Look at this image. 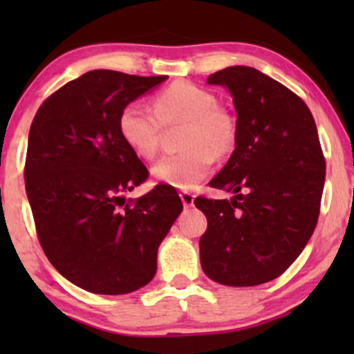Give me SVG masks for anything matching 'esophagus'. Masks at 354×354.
I'll use <instances>...</instances> for the list:
<instances>
[{
  "instance_id": "1",
  "label": "esophagus",
  "mask_w": 354,
  "mask_h": 354,
  "mask_svg": "<svg viewBox=\"0 0 354 354\" xmlns=\"http://www.w3.org/2000/svg\"><path fill=\"white\" fill-rule=\"evenodd\" d=\"M180 198H181L183 206H185V208H191V206L194 205V194L189 193V191H181Z\"/></svg>"
}]
</instances>
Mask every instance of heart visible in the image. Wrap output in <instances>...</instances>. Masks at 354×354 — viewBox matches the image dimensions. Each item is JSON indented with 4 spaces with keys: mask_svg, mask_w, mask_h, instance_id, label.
<instances>
[{
    "mask_svg": "<svg viewBox=\"0 0 354 354\" xmlns=\"http://www.w3.org/2000/svg\"><path fill=\"white\" fill-rule=\"evenodd\" d=\"M216 103L209 89L176 81L154 96L153 108L141 101L126 104L118 118V131L133 153L151 160L165 126L186 124L181 140L185 151L158 160L151 174L173 188L193 189L209 174L214 156L225 158L236 148V120Z\"/></svg>",
    "mask_w": 354,
    "mask_h": 354,
    "instance_id": "heart-1",
    "label": "heart"
}]
</instances>
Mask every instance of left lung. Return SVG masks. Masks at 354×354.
Here are the masks:
<instances>
[{"label": "left lung", "instance_id": "obj_1", "mask_svg": "<svg viewBox=\"0 0 354 354\" xmlns=\"http://www.w3.org/2000/svg\"><path fill=\"white\" fill-rule=\"evenodd\" d=\"M208 83L230 89L238 141L209 181L234 196L194 200L208 219L201 268L226 286H256L283 274L310 241L326 163L310 108L284 84L250 66L225 68Z\"/></svg>", "mask_w": 354, "mask_h": 354}]
</instances>
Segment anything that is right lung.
Masks as SVG:
<instances>
[{"instance_id":"obj_1","label":"right lung","mask_w":354,"mask_h":354,"mask_svg":"<svg viewBox=\"0 0 354 354\" xmlns=\"http://www.w3.org/2000/svg\"><path fill=\"white\" fill-rule=\"evenodd\" d=\"M165 80L88 71L44 100L31 123L24 183L39 245L91 293L126 295L151 281L158 246L183 211L165 185L124 200L148 169L121 140L118 118Z\"/></svg>"}]
</instances>
